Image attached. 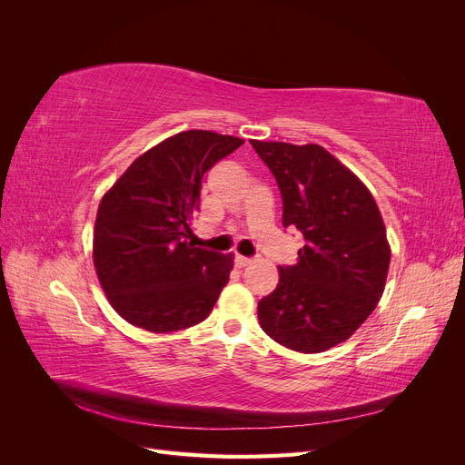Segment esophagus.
Masks as SVG:
<instances>
[{
  "label": "esophagus",
  "instance_id": "34e87169",
  "mask_svg": "<svg viewBox=\"0 0 465 465\" xmlns=\"http://www.w3.org/2000/svg\"><path fill=\"white\" fill-rule=\"evenodd\" d=\"M234 263H236L238 267H246L248 263H252V258H246V256L236 254V256H234Z\"/></svg>",
  "mask_w": 465,
  "mask_h": 465
}]
</instances>
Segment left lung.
Segmentation results:
<instances>
[{"mask_svg": "<svg viewBox=\"0 0 465 465\" xmlns=\"http://www.w3.org/2000/svg\"><path fill=\"white\" fill-rule=\"evenodd\" d=\"M283 200V227L304 236L294 265L258 302L262 330L299 353L349 340L376 308L390 267L386 227L369 188L326 149L252 139Z\"/></svg>", "mask_w": 465, "mask_h": 465, "instance_id": "8db88e82", "label": "left lung"}]
</instances>
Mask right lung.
<instances>
[{"mask_svg":"<svg viewBox=\"0 0 465 465\" xmlns=\"http://www.w3.org/2000/svg\"><path fill=\"white\" fill-rule=\"evenodd\" d=\"M244 142L180 132L137 157L98 205L93 262L112 308L153 333L203 322L229 283L232 256L195 248L202 178Z\"/></svg>","mask_w":465,"mask_h":465,"instance_id":"add662e5","label":"right lung"}]
</instances>
